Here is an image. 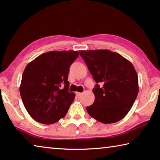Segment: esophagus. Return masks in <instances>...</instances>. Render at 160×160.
I'll return each instance as SVG.
<instances>
[{
    "label": "esophagus",
    "mask_w": 160,
    "mask_h": 160,
    "mask_svg": "<svg viewBox=\"0 0 160 160\" xmlns=\"http://www.w3.org/2000/svg\"><path fill=\"white\" fill-rule=\"evenodd\" d=\"M82 93H80V92H76V96H80L81 95H82Z\"/></svg>",
    "instance_id": "obj_1"
}]
</instances>
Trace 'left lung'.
<instances>
[{"label": "left lung", "instance_id": "1", "mask_svg": "<svg viewBox=\"0 0 160 160\" xmlns=\"http://www.w3.org/2000/svg\"><path fill=\"white\" fill-rule=\"evenodd\" d=\"M96 84L95 101L86 111L103 123H114L131 109L139 91L137 72L131 62L107 49L79 51Z\"/></svg>", "mask_w": 160, "mask_h": 160}]
</instances>
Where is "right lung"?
Listing matches in <instances>:
<instances>
[{"label": "right lung", "instance_id": "obj_1", "mask_svg": "<svg viewBox=\"0 0 160 160\" xmlns=\"http://www.w3.org/2000/svg\"><path fill=\"white\" fill-rule=\"evenodd\" d=\"M78 57V51H52L26 66L20 93L25 108L37 122L52 124L66 116L75 97L68 91V74Z\"/></svg>", "mask_w": 160, "mask_h": 160}]
</instances>
